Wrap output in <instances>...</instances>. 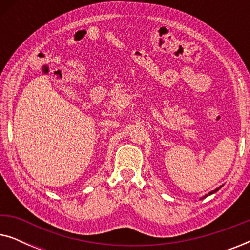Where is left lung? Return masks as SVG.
<instances>
[{
    "label": "left lung",
    "mask_w": 250,
    "mask_h": 250,
    "mask_svg": "<svg viewBox=\"0 0 250 250\" xmlns=\"http://www.w3.org/2000/svg\"><path fill=\"white\" fill-rule=\"evenodd\" d=\"M221 188H222V186H221L220 188H217V189H215V190H213V191H211V192H209V193H208V194H206V196H205V197H203V198H201V199H204V198H206V197H208V196H210V194H213V193H215V192H216V191H218V190H220V189H221Z\"/></svg>",
    "instance_id": "1"
}]
</instances>
